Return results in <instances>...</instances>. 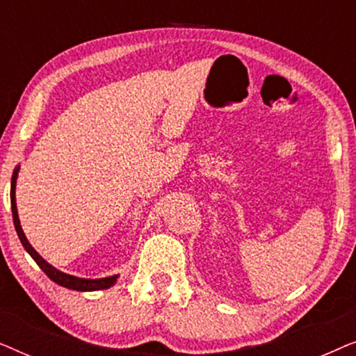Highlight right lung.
Returning <instances> with one entry per match:
<instances>
[{
    "label": "right lung",
    "instance_id": "add662e5",
    "mask_svg": "<svg viewBox=\"0 0 356 356\" xmlns=\"http://www.w3.org/2000/svg\"><path fill=\"white\" fill-rule=\"evenodd\" d=\"M17 172L19 168H16V172L13 175V179H11V209H13V220H14V227H16V232H17V236L19 240H21L22 246L26 248V251L29 254L32 256V259L37 262L38 267L45 272V274L50 277V279L55 282V284L61 285V286H66V289H71V290H79V291H92V290H104V289H110L111 285H115L116 282V275L113 277H106V279H95V280H87V279H77V277H72V275H67L65 272H60L56 270L55 267H51L48 264L47 261H43L40 254L33 250L31 246V243L27 241L26 235H24L22 228H21V223H19V217H17V207H16V196H14V189H16V178H17Z\"/></svg>",
    "mask_w": 356,
    "mask_h": 356
}]
</instances>
